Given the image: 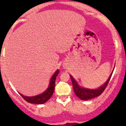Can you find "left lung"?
<instances>
[{
	"label": "left lung",
	"mask_w": 126,
	"mask_h": 126,
	"mask_svg": "<svg viewBox=\"0 0 126 126\" xmlns=\"http://www.w3.org/2000/svg\"><path fill=\"white\" fill-rule=\"evenodd\" d=\"M113 71H114V70H113ZM113 71L112 72L111 74L110 75V77L108 79L107 81H106L105 83L103 84V85H102L99 88L95 90H91L88 89V88L81 87H80L78 85V84L74 79V78L72 77V75H70L72 82L73 88H74V91L75 93L76 96H78L81 100H89V99H93V98L96 97L100 96L102 93L103 92V91L105 90L106 87H107L108 84L109 82L110 81V79L111 78L112 75Z\"/></svg>",
	"instance_id": "8db88e82"
}]
</instances>
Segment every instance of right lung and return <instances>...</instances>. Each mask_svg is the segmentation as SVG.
I'll return each instance as SVG.
<instances>
[{
    "mask_svg": "<svg viewBox=\"0 0 126 126\" xmlns=\"http://www.w3.org/2000/svg\"><path fill=\"white\" fill-rule=\"evenodd\" d=\"M59 73V70H57L55 73L52 75V78H51L50 82L48 87L45 92L43 93L39 94L38 96H32V97H27L25 96L24 95L21 94V93H19L23 97V99L26 100V102H29L30 103H34V104H43L45 103L47 100H49L52 96L53 94L54 91L55 87V82H56V79L57 76L58 75Z\"/></svg>",
    "mask_w": 126,
    "mask_h": 126,
    "instance_id": "add662e5",
    "label": "right lung"
}]
</instances>
